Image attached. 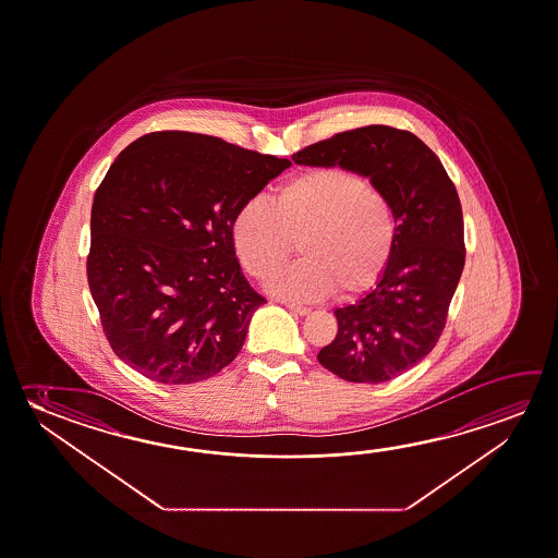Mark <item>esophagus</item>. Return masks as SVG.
<instances>
[{
    "label": "esophagus",
    "mask_w": 558,
    "mask_h": 558,
    "mask_svg": "<svg viewBox=\"0 0 558 558\" xmlns=\"http://www.w3.org/2000/svg\"><path fill=\"white\" fill-rule=\"evenodd\" d=\"M288 310L292 311V313H295V315H310L311 310L310 307H303V305H295V303H283Z\"/></svg>",
    "instance_id": "1"
}]
</instances>
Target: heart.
<instances>
[{
  "mask_svg": "<svg viewBox=\"0 0 558 558\" xmlns=\"http://www.w3.org/2000/svg\"><path fill=\"white\" fill-rule=\"evenodd\" d=\"M232 240L248 275L266 280L295 248L303 257L270 282L292 300L369 290L395 253L398 220L383 191L342 166H318L276 187L272 205L245 201L233 215Z\"/></svg>",
  "mask_w": 558,
  "mask_h": 558,
  "instance_id": "obj_1",
  "label": "heart"
}]
</instances>
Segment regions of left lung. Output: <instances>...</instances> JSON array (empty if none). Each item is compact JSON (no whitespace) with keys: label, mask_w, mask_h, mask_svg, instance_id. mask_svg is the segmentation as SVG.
I'll return each mask as SVG.
<instances>
[{"label":"left lung","mask_w":558,"mask_h":558,"mask_svg":"<svg viewBox=\"0 0 558 558\" xmlns=\"http://www.w3.org/2000/svg\"><path fill=\"white\" fill-rule=\"evenodd\" d=\"M292 160L357 172L395 206L390 263L373 290L335 311L338 335L317 360L350 383L400 377L435 348L462 276L463 216L454 183L421 138L388 125L343 131Z\"/></svg>","instance_id":"left-lung-1"}]
</instances>
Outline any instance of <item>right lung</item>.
<instances>
[{
  "label": "right lung",
  "mask_w": 558,
  "mask_h": 558,
  "mask_svg": "<svg viewBox=\"0 0 558 558\" xmlns=\"http://www.w3.org/2000/svg\"><path fill=\"white\" fill-rule=\"evenodd\" d=\"M290 166L187 131L121 150L96 189L86 276L104 335L131 369L193 385L235 360L266 300L241 272L233 215Z\"/></svg>",
  "instance_id": "obj_1"
}]
</instances>
